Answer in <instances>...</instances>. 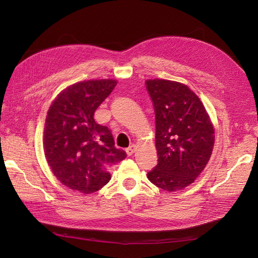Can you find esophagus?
Here are the masks:
<instances>
[{"instance_id":"34e87169","label":"esophagus","mask_w":258,"mask_h":258,"mask_svg":"<svg viewBox=\"0 0 258 258\" xmlns=\"http://www.w3.org/2000/svg\"><path fill=\"white\" fill-rule=\"evenodd\" d=\"M135 150H136V146L135 145H131V146H129L127 150H126V153H127V155L128 156H131L132 154L135 153Z\"/></svg>"}]
</instances>
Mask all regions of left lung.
<instances>
[{
    "label": "left lung",
    "instance_id": "1",
    "mask_svg": "<svg viewBox=\"0 0 258 258\" xmlns=\"http://www.w3.org/2000/svg\"><path fill=\"white\" fill-rule=\"evenodd\" d=\"M154 104L158 163L147 173L159 188L175 191L194 183L210 160L214 128L196 93L186 85L148 80Z\"/></svg>",
    "mask_w": 258,
    "mask_h": 258
}]
</instances>
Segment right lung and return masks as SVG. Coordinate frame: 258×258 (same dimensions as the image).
Listing matches in <instances>:
<instances>
[{
    "instance_id": "1",
    "label": "right lung",
    "mask_w": 258,
    "mask_h": 258,
    "mask_svg": "<svg viewBox=\"0 0 258 258\" xmlns=\"http://www.w3.org/2000/svg\"><path fill=\"white\" fill-rule=\"evenodd\" d=\"M114 80L84 81L62 90L50 105L44 128V153L59 181L92 194L111 179L108 169L127 157L115 147L111 130L95 121L98 106L111 95Z\"/></svg>"
}]
</instances>
